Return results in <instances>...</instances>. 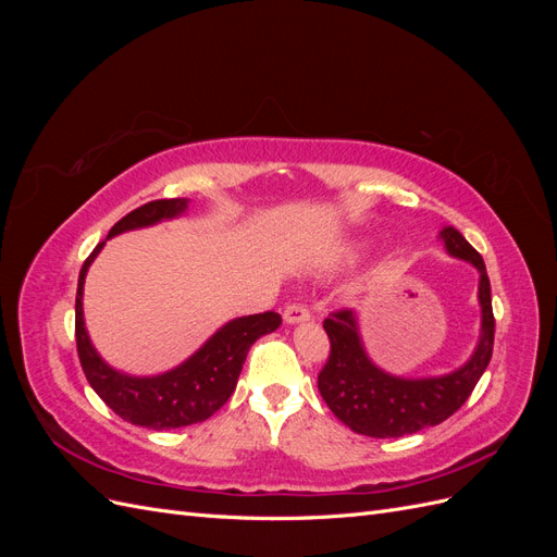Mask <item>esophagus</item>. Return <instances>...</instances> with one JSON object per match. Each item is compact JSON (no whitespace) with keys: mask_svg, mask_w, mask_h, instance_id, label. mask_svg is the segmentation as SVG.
Masks as SVG:
<instances>
[{"mask_svg":"<svg viewBox=\"0 0 557 557\" xmlns=\"http://www.w3.org/2000/svg\"><path fill=\"white\" fill-rule=\"evenodd\" d=\"M311 318L309 309L305 305H288L283 311V320L288 325H295V323H307V320Z\"/></svg>","mask_w":557,"mask_h":557,"instance_id":"34e87169","label":"esophagus"}]
</instances>
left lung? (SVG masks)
I'll list each match as a JSON object with an SVG mask.
<instances>
[{
    "label": "left lung",
    "instance_id": "obj_1",
    "mask_svg": "<svg viewBox=\"0 0 557 557\" xmlns=\"http://www.w3.org/2000/svg\"><path fill=\"white\" fill-rule=\"evenodd\" d=\"M440 239L448 256L479 269V344L471 358L450 374L404 379L383 372L369 360L356 313L350 309L330 313L323 323L330 336V358L318 374V391L330 411L352 432L391 440L444 423L467 401L493 358L495 315L483 258L455 227H444Z\"/></svg>",
    "mask_w": 557,
    "mask_h": 557
}]
</instances>
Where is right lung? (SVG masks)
<instances>
[{
  "label": "right lung",
  "instance_id": "add662e5",
  "mask_svg": "<svg viewBox=\"0 0 557 557\" xmlns=\"http://www.w3.org/2000/svg\"><path fill=\"white\" fill-rule=\"evenodd\" d=\"M188 209V199H156L148 205L129 211L117 221L109 237L127 232L150 227L160 221L181 215ZM107 242L97 244L95 250L83 262L78 274L76 290V348L92 391L104 399L107 407L121 416L132 425H141L148 430H174L201 423L211 418L237 387V379L250 346L260 336L274 332L281 325V315L274 311H264L256 315L234 318L218 330L211 339L195 350L193 356L181 362L170 372L158 376H129L109 367L95 350L83 320V283H86L88 267L97 258Z\"/></svg>",
  "mask_w": 557,
  "mask_h": 557
}]
</instances>
